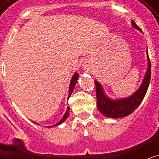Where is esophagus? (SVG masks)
Segmentation results:
<instances>
[{
	"instance_id": "esophagus-1",
	"label": "esophagus",
	"mask_w": 159,
	"mask_h": 159,
	"mask_svg": "<svg viewBox=\"0 0 159 159\" xmlns=\"http://www.w3.org/2000/svg\"><path fill=\"white\" fill-rule=\"evenodd\" d=\"M83 68L84 69V70H89V66L87 63H84L83 64Z\"/></svg>"
}]
</instances>
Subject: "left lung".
<instances>
[{
	"mask_svg": "<svg viewBox=\"0 0 159 159\" xmlns=\"http://www.w3.org/2000/svg\"><path fill=\"white\" fill-rule=\"evenodd\" d=\"M131 25L134 28L141 31V29L138 26L136 23L132 20ZM148 59V69L145 73L144 78L143 80L142 84L137 90L133 93L131 96L123 98V99H113L107 96L104 92L103 86L97 80H94L96 86V99L97 107L99 111L105 117H109L112 119L124 118L130 114H132L144 98L146 92L149 85L150 78H151V64L149 57L147 51Z\"/></svg>",
	"mask_w": 159,
	"mask_h": 159,
	"instance_id": "obj_1",
	"label": "left lung"
}]
</instances>
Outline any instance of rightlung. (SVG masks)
I'll use <instances>...</instances> for the list:
<instances>
[{"label":"right lung","instance_id":"right-lung-1","mask_svg":"<svg viewBox=\"0 0 159 159\" xmlns=\"http://www.w3.org/2000/svg\"><path fill=\"white\" fill-rule=\"evenodd\" d=\"M79 79V75L77 73H75L74 74L73 77H72V79H71L70 80V88H69V98L70 97L71 93H72V92H73L74 90V88H75V86L76 84V82H77V80H78ZM69 114H70V107H67V109H66V112L65 113V114H64V116L62 117V119H60V121L58 122L57 124H54L53 126H57V125H60V124H61L63 123V122L65 121L67 118H68ZM35 123V122H34ZM35 124H36V123H35ZM40 125V124H39ZM51 126V127H53ZM51 127H48V128H51Z\"/></svg>","mask_w":159,"mask_h":159}]
</instances>
